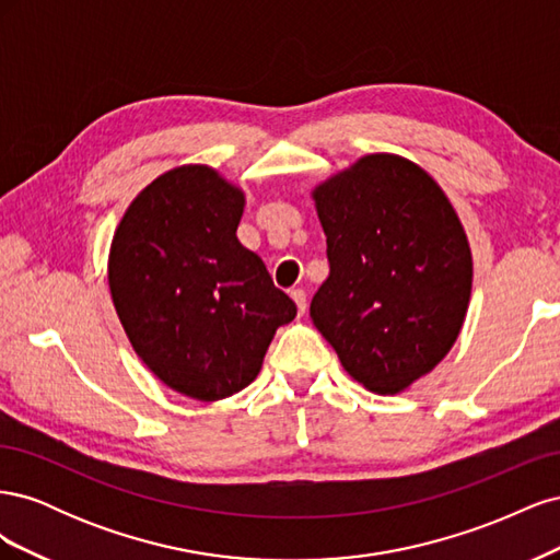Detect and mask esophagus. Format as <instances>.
<instances>
[{
    "mask_svg": "<svg viewBox=\"0 0 560 560\" xmlns=\"http://www.w3.org/2000/svg\"><path fill=\"white\" fill-rule=\"evenodd\" d=\"M290 294H292V299H294V303H296L299 315L306 313V308H308V303H306V292H303L301 287H294V290H292Z\"/></svg>",
    "mask_w": 560,
    "mask_h": 560,
    "instance_id": "obj_1",
    "label": "esophagus"
}]
</instances>
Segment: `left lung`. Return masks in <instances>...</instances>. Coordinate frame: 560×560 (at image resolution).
I'll return each mask as SVG.
<instances>
[{"instance_id": "1", "label": "left lung", "mask_w": 560, "mask_h": 560, "mask_svg": "<svg viewBox=\"0 0 560 560\" xmlns=\"http://www.w3.org/2000/svg\"><path fill=\"white\" fill-rule=\"evenodd\" d=\"M329 278L311 317L348 374L397 395L446 358L471 292L467 235L416 163L371 154L313 191Z\"/></svg>"}]
</instances>
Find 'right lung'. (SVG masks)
<instances>
[{"label": "right lung", "instance_id": "right-lung-1", "mask_svg": "<svg viewBox=\"0 0 560 560\" xmlns=\"http://www.w3.org/2000/svg\"><path fill=\"white\" fill-rule=\"evenodd\" d=\"M245 196L208 165L161 175L130 202L109 252V290L135 352L200 401L257 378L294 301L238 243Z\"/></svg>", "mask_w": 560, "mask_h": 560}]
</instances>
